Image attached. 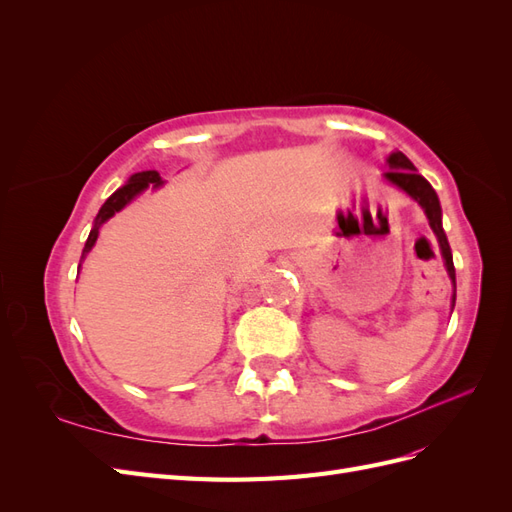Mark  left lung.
I'll use <instances>...</instances> for the list:
<instances>
[{
	"label": "left lung",
	"instance_id": "1",
	"mask_svg": "<svg viewBox=\"0 0 512 512\" xmlns=\"http://www.w3.org/2000/svg\"><path fill=\"white\" fill-rule=\"evenodd\" d=\"M389 170H386L384 177L389 179L391 183H395L397 188H401L404 192H408L418 205H421L427 213V220L431 230L436 232V237L440 241L442 247V256L446 260V271L451 275V280L455 284V265H453V254H451V245L446 241L444 228H442V209H440V200L438 194L433 192V188L429 185V181L425 177H421L416 173L414 164L404 156L401 151H395L389 156ZM453 305H455V294H453Z\"/></svg>",
	"mask_w": 512,
	"mask_h": 512
}]
</instances>
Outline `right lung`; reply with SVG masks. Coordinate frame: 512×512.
Instances as JSON below:
<instances>
[{"mask_svg":"<svg viewBox=\"0 0 512 512\" xmlns=\"http://www.w3.org/2000/svg\"><path fill=\"white\" fill-rule=\"evenodd\" d=\"M149 183L160 185V175L156 173V170H143V173L132 175L130 181H128L126 185H123V188H119L111 198L106 200V203L102 205V209H100L98 215H96L94 228H91V232H89L87 243H85V250H83V256H87V252L91 250V247H94V243H96V239H98L100 226H102L108 218H113V215H115L117 211H121L123 207H126L134 196H138L145 188H149Z\"/></svg>","mask_w":512,"mask_h":512,"instance_id":"add662e5","label":"right lung"}]
</instances>
